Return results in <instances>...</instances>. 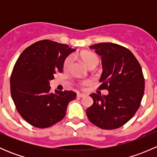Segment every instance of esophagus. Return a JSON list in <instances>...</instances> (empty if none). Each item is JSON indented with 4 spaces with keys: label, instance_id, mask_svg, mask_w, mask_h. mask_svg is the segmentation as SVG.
<instances>
[{
    "label": "esophagus",
    "instance_id": "esophagus-1",
    "mask_svg": "<svg viewBox=\"0 0 157 157\" xmlns=\"http://www.w3.org/2000/svg\"><path fill=\"white\" fill-rule=\"evenodd\" d=\"M77 96H78V97H80V98H83V97H84V96H86V94H84V93H77Z\"/></svg>",
    "mask_w": 157,
    "mask_h": 157
}]
</instances>
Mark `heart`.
I'll return each mask as SVG.
<instances>
[{
    "mask_svg": "<svg viewBox=\"0 0 157 157\" xmlns=\"http://www.w3.org/2000/svg\"><path fill=\"white\" fill-rule=\"evenodd\" d=\"M80 58H82L83 61H84L85 64H86V66L89 67L90 65L93 64H98L99 63V58L96 56L95 54L91 53V52H83L80 53ZM71 61H72V58L71 57H68V58H66V60L64 61V68H67L69 67L70 64H71ZM90 83L89 80L86 81H83L81 83L82 86H85V85L88 84Z\"/></svg>",
    "mask_w": 157,
    "mask_h": 157,
    "instance_id": "1",
    "label": "heart"
}]
</instances>
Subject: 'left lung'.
I'll use <instances>...</instances> for the list:
<instances>
[{"instance_id": "left-lung-1", "label": "left lung", "mask_w": 157, "mask_h": 157, "mask_svg": "<svg viewBox=\"0 0 157 157\" xmlns=\"http://www.w3.org/2000/svg\"><path fill=\"white\" fill-rule=\"evenodd\" d=\"M90 48L101 57L102 84L99 89L107 90L109 94H90L93 104L86 109V115L102 129L118 128L134 116L140 105L145 86L142 68L132 52L118 44L102 42Z\"/></svg>"}]
</instances>
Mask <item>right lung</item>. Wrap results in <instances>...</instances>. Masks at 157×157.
I'll return each mask as SVG.
<instances>
[{
    "label": "right lung",
    "mask_w": 157,
    "mask_h": 157,
    "mask_svg": "<svg viewBox=\"0 0 157 157\" xmlns=\"http://www.w3.org/2000/svg\"><path fill=\"white\" fill-rule=\"evenodd\" d=\"M75 49L51 40L29 45L17 59L10 77V93L17 112L36 128H48L61 121L77 93L51 92L50 80L62 72L64 60Z\"/></svg>",
    "instance_id": "right-lung-1"
}]
</instances>
